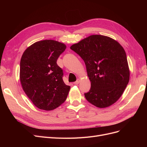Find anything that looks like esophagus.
I'll return each instance as SVG.
<instances>
[{
    "label": "esophagus",
    "mask_w": 147,
    "mask_h": 147,
    "mask_svg": "<svg viewBox=\"0 0 147 147\" xmlns=\"http://www.w3.org/2000/svg\"><path fill=\"white\" fill-rule=\"evenodd\" d=\"M80 79H78L75 82H74V84H78L80 83Z\"/></svg>",
    "instance_id": "esophagus-1"
}]
</instances>
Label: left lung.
<instances>
[{"instance_id": "8db88e82", "label": "left lung", "mask_w": 147, "mask_h": 147, "mask_svg": "<svg viewBox=\"0 0 147 147\" xmlns=\"http://www.w3.org/2000/svg\"><path fill=\"white\" fill-rule=\"evenodd\" d=\"M83 59L91 83L87 101L104 109L118 101L129 82L130 70L125 49L113 38L91 35L71 46Z\"/></svg>"}]
</instances>
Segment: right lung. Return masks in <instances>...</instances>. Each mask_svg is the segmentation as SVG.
I'll list each match as a JSON object with an SVG mask.
<instances>
[{
    "label": "right lung",
    "instance_id": "right-lung-1",
    "mask_svg": "<svg viewBox=\"0 0 147 147\" xmlns=\"http://www.w3.org/2000/svg\"><path fill=\"white\" fill-rule=\"evenodd\" d=\"M66 45L53 40L36 42L25 50L20 61L22 89L38 109L51 111L64 103L70 90L57 64Z\"/></svg>",
    "mask_w": 147,
    "mask_h": 147
}]
</instances>
